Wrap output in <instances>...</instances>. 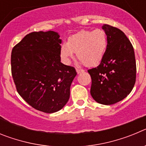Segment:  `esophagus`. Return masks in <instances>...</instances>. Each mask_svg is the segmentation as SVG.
Instances as JSON below:
<instances>
[{
  "label": "esophagus",
  "instance_id": "1",
  "mask_svg": "<svg viewBox=\"0 0 146 146\" xmlns=\"http://www.w3.org/2000/svg\"><path fill=\"white\" fill-rule=\"evenodd\" d=\"M76 71H77V74H80L82 72H84V70L83 69H76Z\"/></svg>",
  "mask_w": 146,
  "mask_h": 146
}]
</instances>
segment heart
<instances>
[{
	"label": "heart",
	"instance_id": "obj_1",
	"mask_svg": "<svg viewBox=\"0 0 146 146\" xmlns=\"http://www.w3.org/2000/svg\"><path fill=\"white\" fill-rule=\"evenodd\" d=\"M108 47V36L102 29L82 30L69 37L67 43L60 47V55L64 63L70 61L74 52L85 66H96L101 62Z\"/></svg>",
	"mask_w": 146,
	"mask_h": 146
}]
</instances>
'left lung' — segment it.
I'll use <instances>...</instances> for the list:
<instances>
[{
	"label": "left lung",
	"mask_w": 146,
	"mask_h": 146,
	"mask_svg": "<svg viewBox=\"0 0 146 146\" xmlns=\"http://www.w3.org/2000/svg\"><path fill=\"white\" fill-rule=\"evenodd\" d=\"M102 28L108 36V47L102 61L88 69L91 94L99 104L110 105L129 94L136 81V61L133 46L122 31L111 25Z\"/></svg>",
	"instance_id": "1"
}]
</instances>
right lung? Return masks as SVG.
I'll use <instances>...</instances> for the list:
<instances>
[{
  "mask_svg": "<svg viewBox=\"0 0 146 146\" xmlns=\"http://www.w3.org/2000/svg\"><path fill=\"white\" fill-rule=\"evenodd\" d=\"M59 37L51 31L32 32L11 51V75L18 94L32 108L44 113L64 108L77 75L74 67L60 62Z\"/></svg>",
  "mask_w": 146,
  "mask_h": 146,
  "instance_id": "obj_1",
  "label": "right lung"
}]
</instances>
